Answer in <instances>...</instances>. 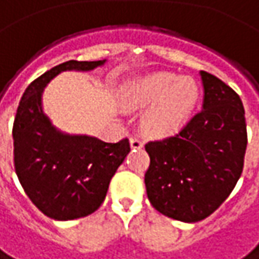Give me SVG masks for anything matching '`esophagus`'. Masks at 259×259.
Masks as SVG:
<instances>
[{
    "label": "esophagus",
    "instance_id": "esophagus-1",
    "mask_svg": "<svg viewBox=\"0 0 259 259\" xmlns=\"http://www.w3.org/2000/svg\"><path fill=\"white\" fill-rule=\"evenodd\" d=\"M130 144H131V147H133V149H141L144 143L140 140V137L134 136V137H131V140H130Z\"/></svg>",
    "mask_w": 259,
    "mask_h": 259
}]
</instances>
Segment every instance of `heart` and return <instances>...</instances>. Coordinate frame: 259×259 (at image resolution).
I'll return each instance as SVG.
<instances>
[{"mask_svg":"<svg viewBox=\"0 0 259 259\" xmlns=\"http://www.w3.org/2000/svg\"><path fill=\"white\" fill-rule=\"evenodd\" d=\"M199 97L192 78L174 73H152L131 82L122 94L128 107H146L141 125L153 136L169 134L189 116Z\"/></svg>","mask_w":259,"mask_h":259,"instance_id":"b5f03b06","label":"heart"}]
</instances>
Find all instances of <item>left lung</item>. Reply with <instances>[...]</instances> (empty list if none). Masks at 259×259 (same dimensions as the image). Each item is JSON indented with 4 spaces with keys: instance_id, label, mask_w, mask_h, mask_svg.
Wrapping results in <instances>:
<instances>
[{
    "instance_id": "obj_1",
    "label": "left lung",
    "mask_w": 259,
    "mask_h": 259,
    "mask_svg": "<svg viewBox=\"0 0 259 259\" xmlns=\"http://www.w3.org/2000/svg\"><path fill=\"white\" fill-rule=\"evenodd\" d=\"M202 110L174 136L149 141L144 183L152 206L184 223L202 221L230 196L248 144L245 109L227 83L200 70Z\"/></svg>"
}]
</instances>
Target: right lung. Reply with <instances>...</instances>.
<instances>
[{"label":"right lung","mask_w":259,"mask_h":259,"mask_svg":"<svg viewBox=\"0 0 259 259\" xmlns=\"http://www.w3.org/2000/svg\"><path fill=\"white\" fill-rule=\"evenodd\" d=\"M106 60H69L29 83L13 123L14 169L32 203L59 221L82 218L103 203L110 180L130 153V141L106 143L69 136L53 126L42 110V91L65 70H93Z\"/></svg>","instance_id":"right-lung-1"}]
</instances>
